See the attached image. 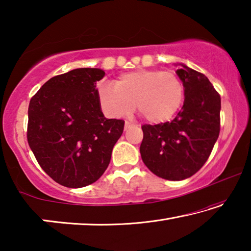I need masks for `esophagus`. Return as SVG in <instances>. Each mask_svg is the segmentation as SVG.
<instances>
[{
  "label": "esophagus",
  "instance_id": "1",
  "mask_svg": "<svg viewBox=\"0 0 251 251\" xmlns=\"http://www.w3.org/2000/svg\"><path fill=\"white\" fill-rule=\"evenodd\" d=\"M130 126V122H128V121H126L125 122V129H127L128 128V127Z\"/></svg>",
  "mask_w": 251,
  "mask_h": 251
}]
</instances>
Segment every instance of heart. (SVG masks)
<instances>
[{
  "mask_svg": "<svg viewBox=\"0 0 251 251\" xmlns=\"http://www.w3.org/2000/svg\"><path fill=\"white\" fill-rule=\"evenodd\" d=\"M185 88L175 72L136 70L118 76L114 85H100V107L112 117H123L135 109L151 124L171 121L181 107Z\"/></svg>",
  "mask_w": 251,
  "mask_h": 251,
  "instance_id": "1",
  "label": "heart"
}]
</instances>
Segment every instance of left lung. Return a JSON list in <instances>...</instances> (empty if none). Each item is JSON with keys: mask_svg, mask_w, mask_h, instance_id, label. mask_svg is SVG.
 Here are the masks:
<instances>
[{"mask_svg": "<svg viewBox=\"0 0 251 251\" xmlns=\"http://www.w3.org/2000/svg\"><path fill=\"white\" fill-rule=\"evenodd\" d=\"M185 88L181 110L172 122L143 125L142 159L156 176L182 180L206 163L220 130V95L205 75L179 64Z\"/></svg>", "mask_w": 251, "mask_h": 251, "instance_id": "obj_1", "label": "left lung"}]
</instances>
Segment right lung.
Here are the masks:
<instances>
[{"mask_svg": "<svg viewBox=\"0 0 251 251\" xmlns=\"http://www.w3.org/2000/svg\"><path fill=\"white\" fill-rule=\"evenodd\" d=\"M100 69H76L49 79L28 105L27 142L42 169L69 188L103 175L125 122L101 112L96 83Z\"/></svg>", "mask_w": 251, "mask_h": 251, "instance_id": "right-lung-1", "label": "right lung"}]
</instances>
